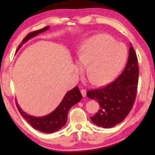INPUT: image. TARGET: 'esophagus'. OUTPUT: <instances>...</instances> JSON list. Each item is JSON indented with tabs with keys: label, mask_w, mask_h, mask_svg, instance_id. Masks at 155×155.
I'll list each match as a JSON object with an SVG mask.
<instances>
[{
	"label": "esophagus",
	"mask_w": 155,
	"mask_h": 155,
	"mask_svg": "<svg viewBox=\"0 0 155 155\" xmlns=\"http://www.w3.org/2000/svg\"><path fill=\"white\" fill-rule=\"evenodd\" d=\"M81 94H82V95H83V97H85L87 96V91L86 90H85V89H81Z\"/></svg>",
	"instance_id": "1"
}]
</instances>
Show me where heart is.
Segmentation results:
<instances>
[{
  "instance_id": "1",
  "label": "heart",
  "mask_w": 155,
  "mask_h": 155,
  "mask_svg": "<svg viewBox=\"0 0 155 155\" xmlns=\"http://www.w3.org/2000/svg\"><path fill=\"white\" fill-rule=\"evenodd\" d=\"M127 48L107 35H97L85 40L77 52V69L85 72L93 83L101 86L112 81L126 62Z\"/></svg>"
}]
</instances>
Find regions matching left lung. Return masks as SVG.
<instances>
[{
    "label": "left lung",
    "mask_w": 155,
    "mask_h": 155,
    "mask_svg": "<svg viewBox=\"0 0 155 155\" xmlns=\"http://www.w3.org/2000/svg\"><path fill=\"white\" fill-rule=\"evenodd\" d=\"M139 73L137 54L130 46L127 64L119 77L107 87L87 91V96L97 101L100 106L98 112L91 117L94 124L111 128L127 117L136 98Z\"/></svg>",
    "instance_id": "obj_1"
}]
</instances>
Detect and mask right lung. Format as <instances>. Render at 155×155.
Instances as JSON below:
<instances>
[{
  "instance_id": "add662e5",
  "label": "right lung",
  "mask_w": 155,
  "mask_h": 155,
  "mask_svg": "<svg viewBox=\"0 0 155 155\" xmlns=\"http://www.w3.org/2000/svg\"><path fill=\"white\" fill-rule=\"evenodd\" d=\"M48 28L49 26L40 29L38 31H36L29 33L27 37L23 39L22 43L18 47L16 52H18L22 46L28 40L37 36L38 34L47 31ZM81 99L82 94L79 91V88L78 87H75L66 93L61 103L58 104V106L52 113H49L47 115H45V116L38 117L31 116V115L26 113L25 111H23L22 108L20 107L16 100V104L18 110L22 117L35 129L45 133H52L57 132V131L60 130L62 127L64 126L67 120V116L69 110L75 104L81 101Z\"/></svg>"
}]
</instances>
